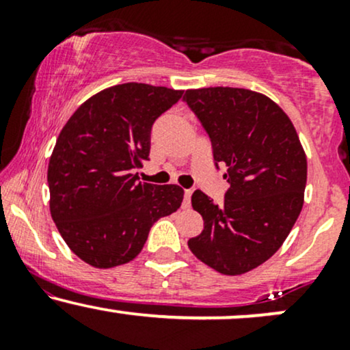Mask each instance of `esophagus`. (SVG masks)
Instances as JSON below:
<instances>
[{
  "mask_svg": "<svg viewBox=\"0 0 350 350\" xmlns=\"http://www.w3.org/2000/svg\"><path fill=\"white\" fill-rule=\"evenodd\" d=\"M191 196H192V189H186V191H184V200H183L184 208L191 207Z\"/></svg>",
  "mask_w": 350,
  "mask_h": 350,
  "instance_id": "1",
  "label": "esophagus"
}]
</instances>
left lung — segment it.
Masks as SVG:
<instances>
[{
  "instance_id": "1",
  "label": "left lung",
  "mask_w": 350,
  "mask_h": 350,
  "mask_svg": "<svg viewBox=\"0 0 350 350\" xmlns=\"http://www.w3.org/2000/svg\"><path fill=\"white\" fill-rule=\"evenodd\" d=\"M184 102L211 138L214 164L227 166L222 204L202 191L192 207L204 230L187 242L222 275H242L281 247L303 208L308 164L298 133L281 108L247 88L186 90Z\"/></svg>"
}]
</instances>
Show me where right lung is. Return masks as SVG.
I'll list each match as a JSON object with an SVG mask.
<instances>
[{"label":"right lung","mask_w":350,"mask_h":350,"mask_svg":"<svg viewBox=\"0 0 350 350\" xmlns=\"http://www.w3.org/2000/svg\"><path fill=\"white\" fill-rule=\"evenodd\" d=\"M180 97L172 88L122 83L88 98L60 131L47 170L51 215L92 267L131 262L152 224L183 202L179 186L138 183L133 174L150 156L152 123Z\"/></svg>","instance_id":"obj_1"}]
</instances>
